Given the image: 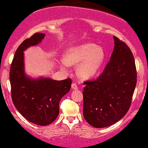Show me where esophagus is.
<instances>
[{
  "mask_svg": "<svg viewBox=\"0 0 148 148\" xmlns=\"http://www.w3.org/2000/svg\"><path fill=\"white\" fill-rule=\"evenodd\" d=\"M72 88L73 89V90H77L78 87H77V85H76V83H73V84L72 85Z\"/></svg>",
  "mask_w": 148,
  "mask_h": 148,
  "instance_id": "esophagus-1",
  "label": "esophagus"
}]
</instances>
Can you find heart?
<instances>
[{"instance_id": "b5f03b06", "label": "heart", "mask_w": 148, "mask_h": 148, "mask_svg": "<svg viewBox=\"0 0 148 148\" xmlns=\"http://www.w3.org/2000/svg\"><path fill=\"white\" fill-rule=\"evenodd\" d=\"M105 59V51L102 47L94 43H83L69 47L63 55L61 67L76 65L77 74L80 78L88 79L99 72Z\"/></svg>"}]
</instances>
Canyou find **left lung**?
<instances>
[{
    "label": "left lung",
    "instance_id": "left-lung-1",
    "mask_svg": "<svg viewBox=\"0 0 148 148\" xmlns=\"http://www.w3.org/2000/svg\"><path fill=\"white\" fill-rule=\"evenodd\" d=\"M110 62L97 79L84 82L83 116L97 128L110 126L121 120L130 107L136 85L132 53L116 36Z\"/></svg>",
    "mask_w": 148,
    "mask_h": 148
}]
</instances>
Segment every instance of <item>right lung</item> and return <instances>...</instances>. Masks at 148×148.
<instances>
[{
    "mask_svg": "<svg viewBox=\"0 0 148 148\" xmlns=\"http://www.w3.org/2000/svg\"><path fill=\"white\" fill-rule=\"evenodd\" d=\"M45 34L36 33L25 40L16 51L10 71L12 99L14 106L27 120L45 126L58 117L60 99L69 92L72 80L33 79L25 72L24 53L28 47L41 42Z\"/></svg>",
    "mask_w": 148,
    "mask_h": 148,
    "instance_id": "obj_1",
    "label": "right lung"
}]
</instances>
